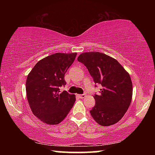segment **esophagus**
<instances>
[{"label":"esophagus","instance_id":"obj_1","mask_svg":"<svg viewBox=\"0 0 155 155\" xmlns=\"http://www.w3.org/2000/svg\"><path fill=\"white\" fill-rule=\"evenodd\" d=\"M85 96H86L85 94H81V95H79V97L81 98H84Z\"/></svg>","mask_w":155,"mask_h":155}]
</instances>
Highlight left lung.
I'll list each match as a JSON object with an SVG mask.
<instances>
[{
  "label": "left lung",
  "instance_id": "obj_1",
  "mask_svg": "<svg viewBox=\"0 0 155 155\" xmlns=\"http://www.w3.org/2000/svg\"><path fill=\"white\" fill-rule=\"evenodd\" d=\"M77 59L85 65L94 83L103 87L99 95L94 94L96 104L90 111L91 115L101 126L117 123L124 115L132 100L130 75L116 59L101 52H83Z\"/></svg>",
  "mask_w": 155,
  "mask_h": 155
}]
</instances>
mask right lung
Instances as JSON below:
<instances>
[{
  "label": "right lung",
  "mask_w": 155,
  "mask_h": 155,
  "mask_svg": "<svg viewBox=\"0 0 155 155\" xmlns=\"http://www.w3.org/2000/svg\"><path fill=\"white\" fill-rule=\"evenodd\" d=\"M77 53L51 54L37 63L28 74L26 91L33 114L48 124H57L67 116L76 101L74 94L66 91L65 73L70 67Z\"/></svg>",
  "instance_id": "add662e5"
}]
</instances>
